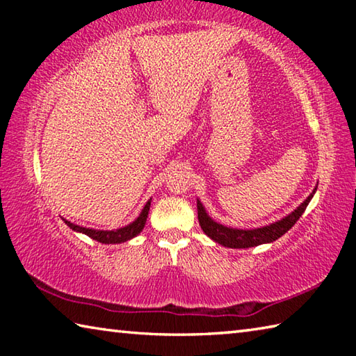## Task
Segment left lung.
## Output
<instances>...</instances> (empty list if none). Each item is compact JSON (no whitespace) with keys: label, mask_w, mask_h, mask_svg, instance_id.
<instances>
[{"label":"left lung","mask_w":356,"mask_h":356,"mask_svg":"<svg viewBox=\"0 0 356 356\" xmlns=\"http://www.w3.org/2000/svg\"><path fill=\"white\" fill-rule=\"evenodd\" d=\"M316 190L317 186L314 188V191H312L311 195L293 210V212H291L287 216H284V218H281L280 221H275L268 226H262L256 229H236V227H227L225 225H220V222H216L210 218L200 200H197V220H200V225L202 227L204 234L212 240H215L216 243L226 246V248H251V246H257L262 243H272L275 240H278L281 236H284L289 229L298 221V218L303 215L306 207H308L312 196H314Z\"/></svg>","instance_id":"obj_1"}]
</instances>
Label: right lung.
I'll return each mask as SVG.
<instances>
[{
	"instance_id": "obj_1",
	"label": "right lung",
	"mask_w": 356,
	"mask_h": 356,
	"mask_svg": "<svg viewBox=\"0 0 356 356\" xmlns=\"http://www.w3.org/2000/svg\"><path fill=\"white\" fill-rule=\"evenodd\" d=\"M149 209H150V201L146 202V206L141 210V213L138 218L130 222L125 227H120L116 229V231H100V229H89V227H83V226H78L74 225V222H70L67 220H64L65 225H67L72 231H76V232H81V234H86L88 237H91L92 240H97L100 243H122V242H127V240L136 237L138 234H140L144 225H146V220H147V215H149Z\"/></svg>"
}]
</instances>
